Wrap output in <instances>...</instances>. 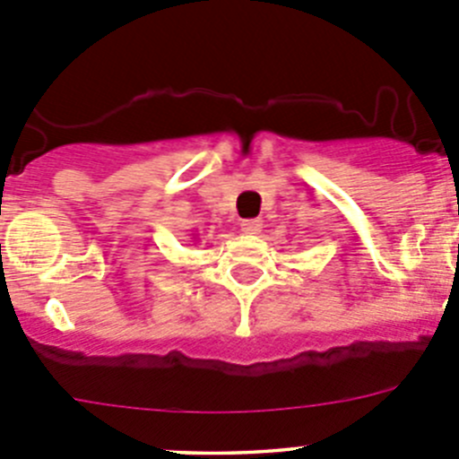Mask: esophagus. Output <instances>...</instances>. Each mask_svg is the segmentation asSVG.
Listing matches in <instances>:
<instances>
[{
  "label": "esophagus",
  "mask_w": 459,
  "mask_h": 459,
  "mask_svg": "<svg viewBox=\"0 0 459 459\" xmlns=\"http://www.w3.org/2000/svg\"><path fill=\"white\" fill-rule=\"evenodd\" d=\"M262 220H244L242 221V233H248V235H255L262 230Z\"/></svg>",
  "instance_id": "esophagus-1"
}]
</instances>
